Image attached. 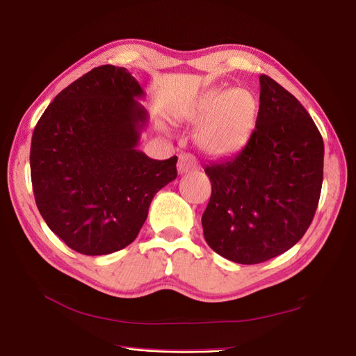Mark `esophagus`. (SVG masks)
<instances>
[{"instance_id":"esophagus-1","label":"esophagus","mask_w":356,"mask_h":356,"mask_svg":"<svg viewBox=\"0 0 356 356\" xmlns=\"http://www.w3.org/2000/svg\"><path fill=\"white\" fill-rule=\"evenodd\" d=\"M197 159H195V156L189 155V154H185V155H180L179 156V163H177V171L180 175L183 173H188V171L191 170H195L197 168Z\"/></svg>"}]
</instances>
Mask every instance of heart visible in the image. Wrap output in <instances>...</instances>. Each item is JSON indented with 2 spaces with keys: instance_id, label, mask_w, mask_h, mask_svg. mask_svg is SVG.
I'll use <instances>...</instances> for the list:
<instances>
[{
  "instance_id": "heart-1",
  "label": "heart",
  "mask_w": 356,
  "mask_h": 356,
  "mask_svg": "<svg viewBox=\"0 0 356 356\" xmlns=\"http://www.w3.org/2000/svg\"><path fill=\"white\" fill-rule=\"evenodd\" d=\"M259 103L247 88H211L204 91L183 112L200 125L195 140L205 154L231 156L243 149L254 131Z\"/></svg>"
}]
</instances>
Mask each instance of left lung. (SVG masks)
<instances>
[{
  "label": "left lung",
  "instance_id": "8db88e82",
  "mask_svg": "<svg viewBox=\"0 0 356 356\" xmlns=\"http://www.w3.org/2000/svg\"><path fill=\"white\" fill-rule=\"evenodd\" d=\"M256 129L236 156L204 168L211 198L202 214L207 244L256 265L290 250L307 231L323 186L324 142L291 93L260 75Z\"/></svg>",
  "mask_w": 356,
  "mask_h": 356
}]
</instances>
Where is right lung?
Listing matches in <instances>:
<instances>
[{"mask_svg":"<svg viewBox=\"0 0 356 356\" xmlns=\"http://www.w3.org/2000/svg\"><path fill=\"white\" fill-rule=\"evenodd\" d=\"M145 91L125 70L95 67L44 111L31 143L37 207L63 243L86 256L115 253L136 239L155 193L177 177L137 149L149 115Z\"/></svg>","mask_w":356,"mask_h":356,"instance_id":"right-lung-1","label":"right lung"}]
</instances>
